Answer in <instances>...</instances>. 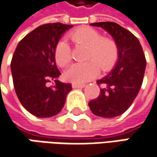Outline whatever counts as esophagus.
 Wrapping results in <instances>:
<instances>
[{"mask_svg":"<svg viewBox=\"0 0 157 157\" xmlns=\"http://www.w3.org/2000/svg\"><path fill=\"white\" fill-rule=\"evenodd\" d=\"M72 88H84L86 86V85L84 84H78V83H72Z\"/></svg>","mask_w":157,"mask_h":157,"instance_id":"34e87169","label":"esophagus"}]
</instances>
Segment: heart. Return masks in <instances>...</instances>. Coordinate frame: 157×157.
<instances>
[{"instance_id": "b5f03b06", "label": "heart", "mask_w": 157, "mask_h": 157, "mask_svg": "<svg viewBox=\"0 0 157 157\" xmlns=\"http://www.w3.org/2000/svg\"><path fill=\"white\" fill-rule=\"evenodd\" d=\"M70 39L78 45L86 47L84 63L72 64L64 73L67 80L82 84L93 79L101 71L111 69L118 57V46L111 38L102 37V35L94 28L84 26L73 30L69 35ZM54 57L57 65L67 66L71 61L69 44L60 41L54 51Z\"/></svg>"}]
</instances>
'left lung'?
I'll list each match as a JSON object with an SVG mask.
<instances>
[{
    "label": "left lung",
    "instance_id": "obj_1",
    "mask_svg": "<svg viewBox=\"0 0 157 157\" xmlns=\"http://www.w3.org/2000/svg\"><path fill=\"white\" fill-rule=\"evenodd\" d=\"M112 36L118 46V59L107 75L97 80L101 86L98 98L88 105L93 113L103 118H113L128 109L142 86L146 59L139 40L115 22L91 23Z\"/></svg>",
    "mask_w": 157,
    "mask_h": 157
}]
</instances>
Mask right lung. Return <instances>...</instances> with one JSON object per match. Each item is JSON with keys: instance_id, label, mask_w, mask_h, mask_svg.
I'll list each match as a JSON object with an SVG mask.
<instances>
[{"instance_id": "add662e5", "label": "right lung", "mask_w": 157, "mask_h": 157, "mask_svg": "<svg viewBox=\"0 0 157 157\" xmlns=\"http://www.w3.org/2000/svg\"><path fill=\"white\" fill-rule=\"evenodd\" d=\"M72 25L47 23L32 30L16 46L11 61L15 94L22 106L39 118L57 114L64 105L71 85L58 80L61 75L54 51L58 41ZM54 81L51 88L47 86Z\"/></svg>"}]
</instances>
